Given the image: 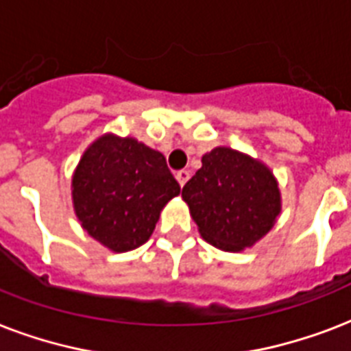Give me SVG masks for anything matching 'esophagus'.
I'll list each match as a JSON object with an SVG mask.
<instances>
[{"instance_id":"esophagus-1","label":"esophagus","mask_w":351,"mask_h":351,"mask_svg":"<svg viewBox=\"0 0 351 351\" xmlns=\"http://www.w3.org/2000/svg\"><path fill=\"white\" fill-rule=\"evenodd\" d=\"M189 178H190L189 170H179V172L176 173V179H178V183L181 184V186H184V183L189 181Z\"/></svg>"}]
</instances>
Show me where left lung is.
Wrapping results in <instances>:
<instances>
[{"label": "left lung", "mask_w": 351, "mask_h": 351, "mask_svg": "<svg viewBox=\"0 0 351 351\" xmlns=\"http://www.w3.org/2000/svg\"><path fill=\"white\" fill-rule=\"evenodd\" d=\"M183 186V199L203 240L243 251L273 229L282 208L278 183L263 162L218 146Z\"/></svg>", "instance_id": "1"}]
</instances>
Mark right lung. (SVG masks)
Masks as SVG:
<instances>
[{
    "mask_svg": "<svg viewBox=\"0 0 351 351\" xmlns=\"http://www.w3.org/2000/svg\"><path fill=\"white\" fill-rule=\"evenodd\" d=\"M71 186L84 230L115 252L146 243L162 206L181 192L161 152L113 133L84 152Z\"/></svg>",
    "mask_w": 351,
    "mask_h": 351,
    "instance_id": "obj_1",
    "label": "right lung"
}]
</instances>
